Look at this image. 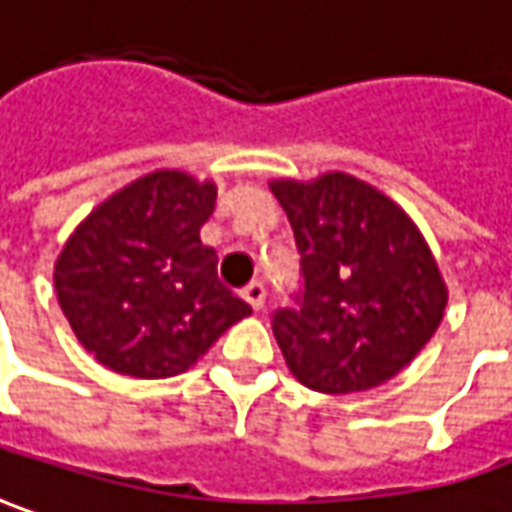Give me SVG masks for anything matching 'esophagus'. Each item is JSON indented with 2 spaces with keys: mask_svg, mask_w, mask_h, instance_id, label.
<instances>
[{
  "mask_svg": "<svg viewBox=\"0 0 512 512\" xmlns=\"http://www.w3.org/2000/svg\"><path fill=\"white\" fill-rule=\"evenodd\" d=\"M243 300H246L255 311H260L263 309V303H266V286H263V283H249V286L243 289Z\"/></svg>",
  "mask_w": 512,
  "mask_h": 512,
  "instance_id": "1",
  "label": "esophagus"
}]
</instances>
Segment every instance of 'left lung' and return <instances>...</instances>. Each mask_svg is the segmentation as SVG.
<instances>
[{"mask_svg": "<svg viewBox=\"0 0 512 512\" xmlns=\"http://www.w3.org/2000/svg\"><path fill=\"white\" fill-rule=\"evenodd\" d=\"M272 192L300 263L291 306L272 314L286 365L323 394L377 388L442 323L448 291L428 243L397 203L343 172Z\"/></svg>", "mask_w": 512, "mask_h": 512, "instance_id": "8db88e82", "label": "left lung"}]
</instances>
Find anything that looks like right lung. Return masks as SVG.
I'll list each match as a JSON object with an SVG mask.
<instances>
[{"mask_svg":"<svg viewBox=\"0 0 512 512\" xmlns=\"http://www.w3.org/2000/svg\"><path fill=\"white\" fill-rule=\"evenodd\" d=\"M215 184L152 172L81 223L56 260V294L79 343L110 371L175 377L252 314L201 243Z\"/></svg>","mask_w":512,"mask_h":512,"instance_id":"1","label":"right lung"}]
</instances>
